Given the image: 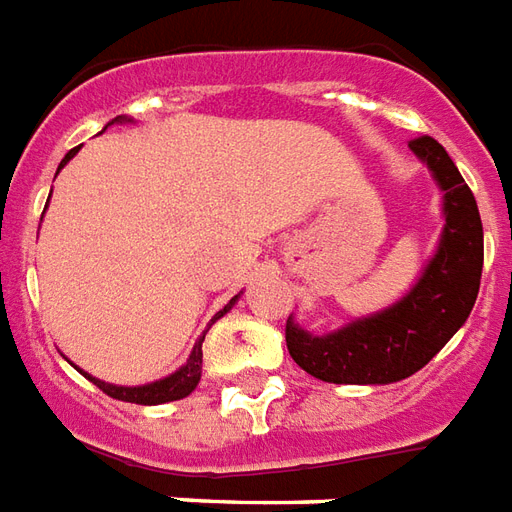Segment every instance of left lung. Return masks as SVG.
Returning a JSON list of instances; mask_svg holds the SVG:
<instances>
[{"label":"left lung","instance_id":"obj_1","mask_svg":"<svg viewBox=\"0 0 512 512\" xmlns=\"http://www.w3.org/2000/svg\"><path fill=\"white\" fill-rule=\"evenodd\" d=\"M442 192V233L415 285L380 312L312 333L287 317L293 361L323 382L391 385L420 372L467 323L483 274V222L467 181L437 140H410Z\"/></svg>","mask_w":512,"mask_h":512}]
</instances>
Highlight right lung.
<instances>
[{
	"instance_id": "right-lung-1",
	"label": "right lung",
	"mask_w": 512,
	"mask_h": 512,
	"mask_svg": "<svg viewBox=\"0 0 512 512\" xmlns=\"http://www.w3.org/2000/svg\"><path fill=\"white\" fill-rule=\"evenodd\" d=\"M124 121H132V119H127V116H116L111 124H124ZM78 149H81V146H78ZM78 149H70L67 154H64L59 170L73 160L75 154H78ZM238 298H241V293L233 295V298H230V304H227L225 309H219L211 323H217L219 317H225V314L233 309V304H236ZM203 339H206V333H203L198 342H195V347H192V352H189V358L184 366H179V369H176L173 374H168V377H162V380L157 382H146V385H132V388L130 385H113V382L97 380V377L86 374L83 369H78V366H75V369H78L86 380H92L102 393H108L111 399L130 401V404H165V401H179L198 388L200 372H203Z\"/></svg>"
}]
</instances>
